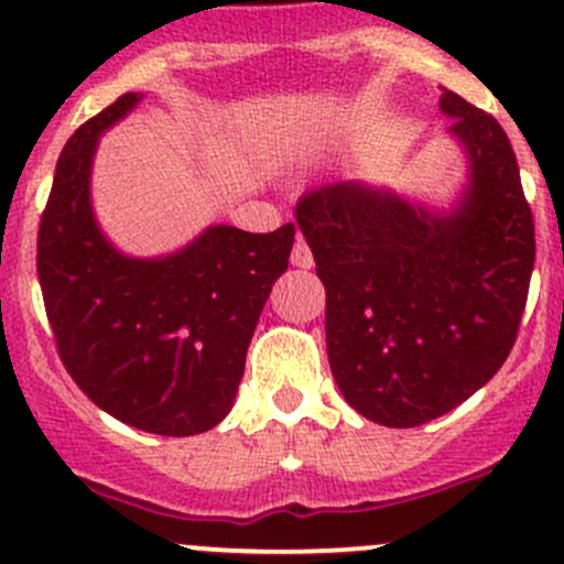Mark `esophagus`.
I'll return each mask as SVG.
<instances>
[{"instance_id": "34e87169", "label": "esophagus", "mask_w": 564, "mask_h": 564, "mask_svg": "<svg viewBox=\"0 0 564 564\" xmlns=\"http://www.w3.org/2000/svg\"><path fill=\"white\" fill-rule=\"evenodd\" d=\"M292 264L294 267H302V270H311L313 267V253H311V246L305 242V237H297V242H294V251H292Z\"/></svg>"}]
</instances>
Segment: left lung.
<instances>
[{"mask_svg": "<svg viewBox=\"0 0 564 564\" xmlns=\"http://www.w3.org/2000/svg\"><path fill=\"white\" fill-rule=\"evenodd\" d=\"M465 153L448 205L367 181L307 188L294 216L327 289V357L354 411L419 426L476 394L517 340L535 227L500 123L443 88Z\"/></svg>", "mask_w": 564, "mask_h": 564, "instance_id": "8db88e82", "label": "left lung"}]
</instances>
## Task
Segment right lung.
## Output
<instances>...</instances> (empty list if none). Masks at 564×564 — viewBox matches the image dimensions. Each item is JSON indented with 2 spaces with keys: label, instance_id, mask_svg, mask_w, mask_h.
Listing matches in <instances>:
<instances>
[{
  "label": "right lung",
  "instance_id": "obj_1",
  "mask_svg": "<svg viewBox=\"0 0 564 564\" xmlns=\"http://www.w3.org/2000/svg\"><path fill=\"white\" fill-rule=\"evenodd\" d=\"M145 94L118 97L64 145L37 235V275L64 367L118 422L153 435L213 430L235 405L248 343L286 272L294 224L267 235L210 224L162 257L123 253L99 227L102 134Z\"/></svg>",
  "mask_w": 564,
  "mask_h": 564
}]
</instances>
